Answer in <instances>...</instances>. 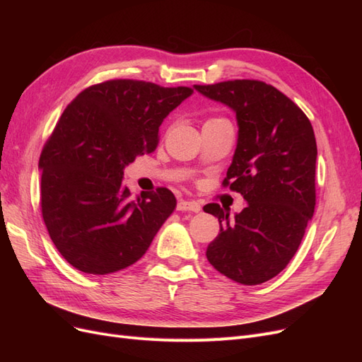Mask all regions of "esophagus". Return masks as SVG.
Returning <instances> with one entry per match:
<instances>
[{
    "instance_id": "1",
    "label": "esophagus",
    "mask_w": 362,
    "mask_h": 362,
    "mask_svg": "<svg viewBox=\"0 0 362 362\" xmlns=\"http://www.w3.org/2000/svg\"><path fill=\"white\" fill-rule=\"evenodd\" d=\"M177 210L178 211H193V213H199L201 211V205L194 201H185L180 199L177 204Z\"/></svg>"
}]
</instances>
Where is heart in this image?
Instances as JSON below:
<instances>
[{"label":"heart","mask_w":362,"mask_h":362,"mask_svg":"<svg viewBox=\"0 0 362 362\" xmlns=\"http://www.w3.org/2000/svg\"><path fill=\"white\" fill-rule=\"evenodd\" d=\"M213 120H218V119H210V120H208V122H213Z\"/></svg>","instance_id":"1"}]
</instances>
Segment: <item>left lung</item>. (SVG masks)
<instances>
[{"instance_id": "left-lung-1", "label": "left lung", "mask_w": 362, "mask_h": 362, "mask_svg": "<svg viewBox=\"0 0 362 362\" xmlns=\"http://www.w3.org/2000/svg\"><path fill=\"white\" fill-rule=\"evenodd\" d=\"M193 87L235 113L237 146L223 185L247 202L234 217L218 204L204 206L221 223L206 258L226 278L257 286L287 267L314 214V129L290 98L262 81Z\"/></svg>"}]
</instances>
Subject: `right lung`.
<instances>
[{"label": "right lung", "mask_w": 362, "mask_h": 362, "mask_svg": "<svg viewBox=\"0 0 362 362\" xmlns=\"http://www.w3.org/2000/svg\"><path fill=\"white\" fill-rule=\"evenodd\" d=\"M193 93L110 80L64 108L39 160L42 216L52 243L75 269L108 275L134 264L177 206L170 190L131 198L124 169L158 144L168 115Z\"/></svg>", "instance_id": "right-lung-1"}]
</instances>
